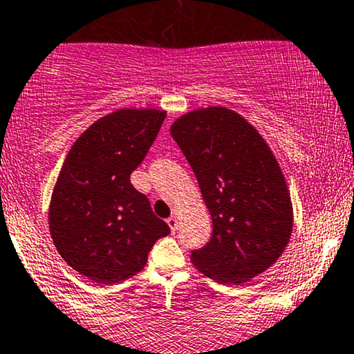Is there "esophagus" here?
I'll return each mask as SVG.
<instances>
[{"instance_id":"esophagus-1","label":"esophagus","mask_w":354,"mask_h":354,"mask_svg":"<svg viewBox=\"0 0 354 354\" xmlns=\"http://www.w3.org/2000/svg\"><path fill=\"white\" fill-rule=\"evenodd\" d=\"M168 225H169V229H171V232L174 234V232L178 230V218L174 217V216H171V217H168Z\"/></svg>"}]
</instances>
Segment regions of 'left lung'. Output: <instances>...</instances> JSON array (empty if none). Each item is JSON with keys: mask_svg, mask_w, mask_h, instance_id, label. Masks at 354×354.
I'll list each match as a JSON object with an SVG mask.
<instances>
[{"mask_svg": "<svg viewBox=\"0 0 354 354\" xmlns=\"http://www.w3.org/2000/svg\"><path fill=\"white\" fill-rule=\"evenodd\" d=\"M212 218V236L191 261L221 284H241L274 265L292 234V203L265 138L235 111H191L169 129Z\"/></svg>", "mask_w": 354, "mask_h": 354, "instance_id": "left-lung-1", "label": "left lung"}]
</instances>
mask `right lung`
<instances>
[{"instance_id":"right-lung-1","label":"right lung","mask_w":354,"mask_h":354,"mask_svg":"<svg viewBox=\"0 0 354 354\" xmlns=\"http://www.w3.org/2000/svg\"><path fill=\"white\" fill-rule=\"evenodd\" d=\"M167 113L119 109L91 124L66 155L53 187L48 227L66 265L97 284H118L147 265L169 234L131 183Z\"/></svg>"}]
</instances>
